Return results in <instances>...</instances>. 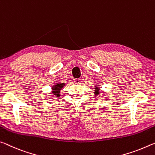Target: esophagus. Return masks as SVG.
I'll return each instance as SVG.
<instances>
[{"instance_id":"1","label":"esophagus","mask_w":155,"mask_h":155,"mask_svg":"<svg viewBox=\"0 0 155 155\" xmlns=\"http://www.w3.org/2000/svg\"><path fill=\"white\" fill-rule=\"evenodd\" d=\"M80 82H81V81H80V79H75L74 80V82H75V84H79Z\"/></svg>"}]
</instances>
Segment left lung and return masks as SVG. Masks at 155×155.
I'll return each instance as SVG.
<instances>
[{
    "label": "left lung",
    "instance_id": "1",
    "mask_svg": "<svg viewBox=\"0 0 155 155\" xmlns=\"http://www.w3.org/2000/svg\"><path fill=\"white\" fill-rule=\"evenodd\" d=\"M93 89H94L93 90V91H94V93H94V95L98 96L101 93V87L98 85L97 83L93 87Z\"/></svg>",
    "mask_w": 155,
    "mask_h": 155
}]
</instances>
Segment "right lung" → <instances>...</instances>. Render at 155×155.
Segmentation results:
<instances>
[{"mask_svg": "<svg viewBox=\"0 0 155 155\" xmlns=\"http://www.w3.org/2000/svg\"><path fill=\"white\" fill-rule=\"evenodd\" d=\"M66 83H62V82H58L55 83L54 85H53L51 87V93L53 95H54L55 97H60V91L65 86Z\"/></svg>", "mask_w": 155, "mask_h": 155, "instance_id": "right-lung-1", "label": "right lung"}]
</instances>
